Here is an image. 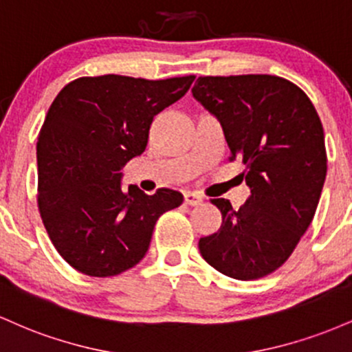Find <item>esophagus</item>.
I'll return each mask as SVG.
<instances>
[{
    "label": "esophagus",
    "instance_id": "34e87169",
    "mask_svg": "<svg viewBox=\"0 0 352 352\" xmlns=\"http://www.w3.org/2000/svg\"><path fill=\"white\" fill-rule=\"evenodd\" d=\"M184 203L189 204V206H197V204L203 203V196L188 191V192H184Z\"/></svg>",
    "mask_w": 352,
    "mask_h": 352
}]
</instances>
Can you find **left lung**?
Segmentation results:
<instances>
[{
    "instance_id": "8db88e82",
    "label": "left lung",
    "mask_w": 352,
    "mask_h": 352,
    "mask_svg": "<svg viewBox=\"0 0 352 352\" xmlns=\"http://www.w3.org/2000/svg\"><path fill=\"white\" fill-rule=\"evenodd\" d=\"M196 98L223 126L229 161L244 164L251 195L239 209L229 199L218 232L199 239L204 261L250 281L287 261L309 228L327 171L324 129L307 94L271 74L199 76Z\"/></svg>"
}]
</instances>
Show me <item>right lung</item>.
<instances>
[{
    "instance_id": "1",
    "label": "right lung",
    "mask_w": 352,
    "mask_h": 352,
    "mask_svg": "<svg viewBox=\"0 0 352 352\" xmlns=\"http://www.w3.org/2000/svg\"><path fill=\"white\" fill-rule=\"evenodd\" d=\"M195 78L82 76L54 98L36 144L38 209L71 267L93 278L128 271L144 258L157 218L183 203L168 188L123 191L121 171L146 149L156 114Z\"/></svg>"
}]
</instances>
